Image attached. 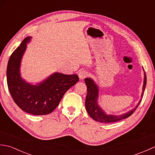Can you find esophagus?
Wrapping results in <instances>:
<instances>
[{"instance_id":"34e87169","label":"esophagus","mask_w":155,"mask_h":155,"mask_svg":"<svg viewBox=\"0 0 155 155\" xmlns=\"http://www.w3.org/2000/svg\"><path fill=\"white\" fill-rule=\"evenodd\" d=\"M88 75V72L84 70L81 71L79 72H78V77H79V78L81 80H83L84 78H86Z\"/></svg>"}]
</instances>
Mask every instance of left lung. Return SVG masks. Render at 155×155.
<instances>
[{"mask_svg":"<svg viewBox=\"0 0 155 155\" xmlns=\"http://www.w3.org/2000/svg\"><path fill=\"white\" fill-rule=\"evenodd\" d=\"M85 84L87 87V94L85 101V107L86 110L88 112V114L89 116L94 119V120L100 122V123H114V122L119 121L120 120L124 119L130 115H132L134 112L136 110L138 106H139L141 100L137 105L135 108L133 109L129 110L126 113L122 114L120 115H113V114H107L106 113L98 106L97 103V100L98 97V88L97 85L95 84L94 81L90 78H86L84 79ZM147 85V76L146 73L144 72V83L143 87V93L141 94V99L143 97L144 91Z\"/></svg>","mask_w":155,"mask_h":155,"instance_id":"8db88e82","label":"left lung"}]
</instances>
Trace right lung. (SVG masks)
<instances>
[{
    "instance_id": "1",
    "label": "right lung",
    "mask_w": 155,
    "mask_h": 155,
    "mask_svg": "<svg viewBox=\"0 0 155 155\" xmlns=\"http://www.w3.org/2000/svg\"><path fill=\"white\" fill-rule=\"evenodd\" d=\"M31 37L25 38L9 58L6 80L8 91L15 103L21 110L34 115L51 113L64 93L79 80L78 75L58 72L51 74L37 85H32L21 77L20 67L22 55Z\"/></svg>"
}]
</instances>
